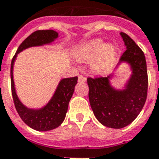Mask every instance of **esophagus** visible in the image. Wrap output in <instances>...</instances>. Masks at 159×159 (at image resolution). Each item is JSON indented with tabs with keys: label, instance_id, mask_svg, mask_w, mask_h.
<instances>
[{
	"label": "esophagus",
	"instance_id": "obj_1",
	"mask_svg": "<svg viewBox=\"0 0 159 159\" xmlns=\"http://www.w3.org/2000/svg\"><path fill=\"white\" fill-rule=\"evenodd\" d=\"M86 77L84 76H83V75H80V76H78V81H79L80 83H85L86 82Z\"/></svg>",
	"mask_w": 159,
	"mask_h": 159
}]
</instances>
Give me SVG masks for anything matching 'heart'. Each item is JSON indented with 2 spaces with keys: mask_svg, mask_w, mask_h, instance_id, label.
Listing matches in <instances>:
<instances>
[{
  "mask_svg": "<svg viewBox=\"0 0 159 159\" xmlns=\"http://www.w3.org/2000/svg\"><path fill=\"white\" fill-rule=\"evenodd\" d=\"M74 56L81 62L91 63L94 73L102 74L108 71L114 65L118 56V50L112 44H105L101 39H95L84 43L74 51Z\"/></svg>",
  "mask_w": 159,
  "mask_h": 159,
  "instance_id": "obj_1",
  "label": "heart"
}]
</instances>
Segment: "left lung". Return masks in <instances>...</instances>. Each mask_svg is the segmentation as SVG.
Instances as JSON below:
<instances>
[{"mask_svg":"<svg viewBox=\"0 0 159 159\" xmlns=\"http://www.w3.org/2000/svg\"><path fill=\"white\" fill-rule=\"evenodd\" d=\"M126 50L120 63L130 64L133 74L122 90L112 87L107 77L87 79L89 99L94 114L103 126L122 128L128 126L142 110L147 97L148 76L145 54L126 33H120Z\"/></svg>","mask_w":159,"mask_h":159,"instance_id":"1","label":"left lung"}]
</instances>
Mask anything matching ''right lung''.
<instances>
[{
  "mask_svg": "<svg viewBox=\"0 0 159 159\" xmlns=\"http://www.w3.org/2000/svg\"><path fill=\"white\" fill-rule=\"evenodd\" d=\"M57 37L58 33L53 30H39L34 32L20 44L11 62V89L15 108L22 120L31 128L37 131L45 132L55 129L64 121L70 100L71 99L75 86L77 83V76L61 80L52 98L46 106L40 109H30L20 102L16 95L13 75L14 63L18 53L23 50L32 46L50 44Z\"/></svg>",
  "mask_w": 159,
  "mask_h": 159,
  "instance_id": "1",
  "label": "right lung"
}]
</instances>
